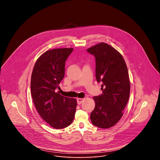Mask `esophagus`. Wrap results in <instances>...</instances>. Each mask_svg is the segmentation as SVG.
<instances>
[{"label":"esophagus","mask_w":160,"mask_h":160,"mask_svg":"<svg viewBox=\"0 0 160 160\" xmlns=\"http://www.w3.org/2000/svg\"><path fill=\"white\" fill-rule=\"evenodd\" d=\"M84 101V99L82 98H78L77 99V104H80L82 103V102Z\"/></svg>","instance_id":"esophagus-1"}]
</instances>
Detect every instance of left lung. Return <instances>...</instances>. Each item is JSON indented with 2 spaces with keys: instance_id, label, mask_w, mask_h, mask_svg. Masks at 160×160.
<instances>
[{
  "instance_id": "8db88e82",
  "label": "left lung",
  "mask_w": 160,
  "mask_h": 160,
  "mask_svg": "<svg viewBox=\"0 0 160 160\" xmlns=\"http://www.w3.org/2000/svg\"><path fill=\"white\" fill-rule=\"evenodd\" d=\"M87 51L96 58V78L102 83V94L93 98L96 106L90 120L98 127L108 128L121 119L129 99L128 69L122 54L108 43L101 42Z\"/></svg>"
}]
</instances>
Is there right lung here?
I'll return each mask as SVG.
<instances>
[{"label": "right lung", "mask_w": 160, "mask_h": 160, "mask_svg": "<svg viewBox=\"0 0 160 160\" xmlns=\"http://www.w3.org/2000/svg\"><path fill=\"white\" fill-rule=\"evenodd\" d=\"M73 48L54 49L37 60L31 77V94L40 116L51 127L61 129L72 123L77 100L61 96L58 88L64 77L65 62Z\"/></svg>", "instance_id": "right-lung-1"}]
</instances>
